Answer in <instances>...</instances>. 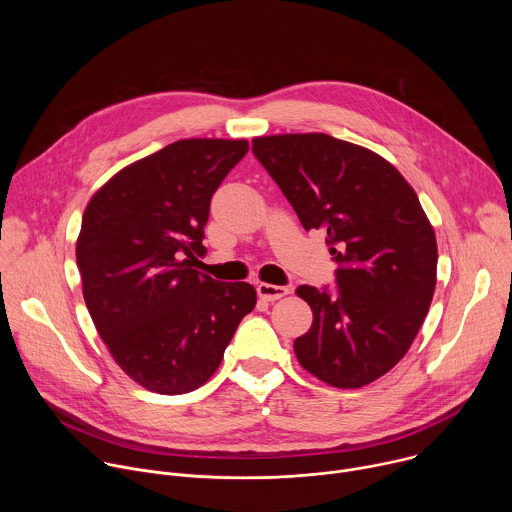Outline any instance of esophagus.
Segmentation results:
<instances>
[{"instance_id": "1", "label": "esophagus", "mask_w": 512, "mask_h": 512, "mask_svg": "<svg viewBox=\"0 0 512 512\" xmlns=\"http://www.w3.org/2000/svg\"><path fill=\"white\" fill-rule=\"evenodd\" d=\"M257 294L265 302H275V300H281V298H285L289 294V287L273 285V283H259L257 285Z\"/></svg>"}]
</instances>
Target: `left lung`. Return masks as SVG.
Returning a JSON list of instances; mask_svg holds the SVG:
<instances>
[{"label":"left lung","mask_w":512,"mask_h":512,"mask_svg":"<svg viewBox=\"0 0 512 512\" xmlns=\"http://www.w3.org/2000/svg\"><path fill=\"white\" fill-rule=\"evenodd\" d=\"M253 154L338 263L334 294L296 289L314 314L294 342L300 364L338 389L377 381L407 354L435 291L437 243L415 190L379 154L326 133L255 137Z\"/></svg>","instance_id":"8db88e82"}]
</instances>
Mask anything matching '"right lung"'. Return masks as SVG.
Instances as JSON below:
<instances>
[{
  "mask_svg": "<svg viewBox=\"0 0 512 512\" xmlns=\"http://www.w3.org/2000/svg\"><path fill=\"white\" fill-rule=\"evenodd\" d=\"M247 139H180L117 172L89 200L77 241L83 296L121 371L160 395L204 385L255 308L245 281L192 269L210 198Z\"/></svg>",
  "mask_w": 512,
  "mask_h": 512,
  "instance_id": "add662e5",
  "label": "right lung"
}]
</instances>
